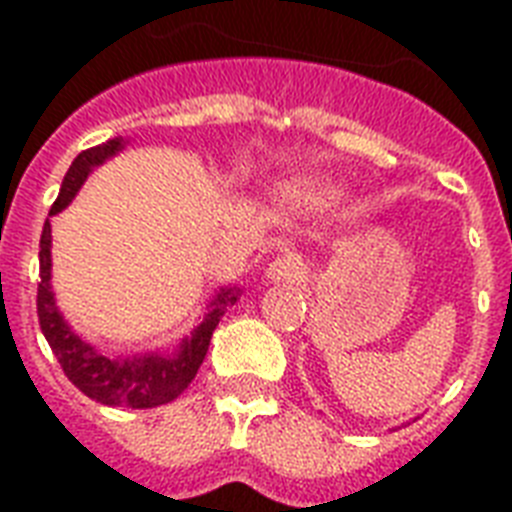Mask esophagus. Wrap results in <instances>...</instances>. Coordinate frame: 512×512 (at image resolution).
<instances>
[{"label":"esophagus","instance_id":"esophagus-1","mask_svg":"<svg viewBox=\"0 0 512 512\" xmlns=\"http://www.w3.org/2000/svg\"><path fill=\"white\" fill-rule=\"evenodd\" d=\"M265 276L273 284H295V281L303 279V263L297 257H276L268 268H265Z\"/></svg>","mask_w":512,"mask_h":512}]
</instances>
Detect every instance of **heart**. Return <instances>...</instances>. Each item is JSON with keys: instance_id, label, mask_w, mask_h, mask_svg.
Here are the masks:
<instances>
[{"instance_id": "b5f03b06", "label": "heart", "mask_w": 512, "mask_h": 512, "mask_svg": "<svg viewBox=\"0 0 512 512\" xmlns=\"http://www.w3.org/2000/svg\"><path fill=\"white\" fill-rule=\"evenodd\" d=\"M271 199L289 212H313L335 204L340 199V188L324 175H297L276 185Z\"/></svg>"}]
</instances>
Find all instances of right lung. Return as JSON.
I'll return each mask as SVG.
<instances>
[{"instance_id":"add662e5","label":"right lung","mask_w":512,"mask_h":512,"mask_svg":"<svg viewBox=\"0 0 512 512\" xmlns=\"http://www.w3.org/2000/svg\"><path fill=\"white\" fill-rule=\"evenodd\" d=\"M124 138H111L95 148H87L76 156L68 167L63 185L50 217L63 212L74 201L84 180L98 170L100 164L114 159L124 151ZM50 217L42 228L39 241V292H36V313L42 335L50 342L52 353L63 366V372L84 396L106 406H127V409H154V406L170 404L183 393L199 372L201 361L207 356L209 340L217 329L223 313L241 297L239 287H220L209 300L207 313L191 335L183 337L180 345L170 353H135V356H103L95 345L76 335L68 327L63 313L58 311L55 292H52V225Z\"/></svg>"}]
</instances>
